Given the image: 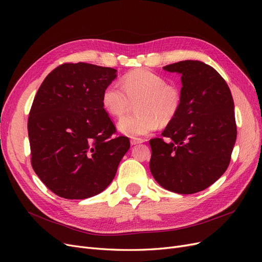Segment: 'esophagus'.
<instances>
[{
    "instance_id": "34e87169",
    "label": "esophagus",
    "mask_w": 262,
    "mask_h": 262,
    "mask_svg": "<svg viewBox=\"0 0 262 262\" xmlns=\"http://www.w3.org/2000/svg\"><path fill=\"white\" fill-rule=\"evenodd\" d=\"M143 142H144L143 139H138V138H131V140H130L131 145H137L140 143H143Z\"/></svg>"
}]
</instances>
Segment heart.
Segmentation results:
<instances>
[{
    "label": "heart",
    "mask_w": 262,
    "mask_h": 262,
    "mask_svg": "<svg viewBox=\"0 0 262 262\" xmlns=\"http://www.w3.org/2000/svg\"><path fill=\"white\" fill-rule=\"evenodd\" d=\"M137 102L138 114L123 117L118 128L129 137H142L157 129L160 121L168 124L178 115L182 93L176 84L148 69H139L125 74L118 83H110L101 95L106 112L120 118Z\"/></svg>",
    "instance_id": "b5f03b06"
}]
</instances>
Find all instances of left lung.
<instances>
[{"mask_svg":"<svg viewBox=\"0 0 262 262\" xmlns=\"http://www.w3.org/2000/svg\"><path fill=\"white\" fill-rule=\"evenodd\" d=\"M164 70L181 75L182 104L163 138L149 140V169L163 188L191 194L210 187L228 167L237 136L234 101L224 78L201 61H180Z\"/></svg>","mask_w":262,"mask_h":262,"instance_id":"1","label":"left lung"}]
</instances>
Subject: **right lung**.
<instances>
[{
    "label": "right lung",
    "mask_w": 262,
    "mask_h": 262,
    "mask_svg": "<svg viewBox=\"0 0 262 262\" xmlns=\"http://www.w3.org/2000/svg\"><path fill=\"white\" fill-rule=\"evenodd\" d=\"M113 68L64 63L47 75L28 117L31 166L53 193L86 199L100 193L116 176L130 148L101 104Z\"/></svg>",
    "instance_id": "right-lung-1"
}]
</instances>
